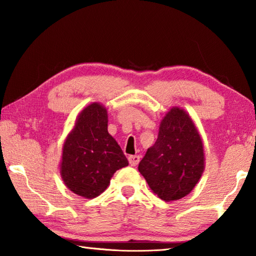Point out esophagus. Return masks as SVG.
<instances>
[{
  "mask_svg": "<svg viewBox=\"0 0 256 256\" xmlns=\"http://www.w3.org/2000/svg\"><path fill=\"white\" fill-rule=\"evenodd\" d=\"M140 162V157L138 156H130L128 157V162L131 166H136V164Z\"/></svg>",
  "mask_w": 256,
  "mask_h": 256,
  "instance_id": "34e87169",
  "label": "esophagus"
}]
</instances>
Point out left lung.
<instances>
[{
    "label": "left lung",
    "instance_id": "1",
    "mask_svg": "<svg viewBox=\"0 0 256 256\" xmlns=\"http://www.w3.org/2000/svg\"><path fill=\"white\" fill-rule=\"evenodd\" d=\"M138 172L164 201L184 198L204 170L203 144L196 125L178 107L162 120L158 138L138 164Z\"/></svg>",
    "mask_w": 256,
    "mask_h": 256
}]
</instances>
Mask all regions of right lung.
Returning <instances> with one entry per match:
<instances>
[{
	"label": "right lung",
	"mask_w": 256,
	"mask_h": 256,
	"mask_svg": "<svg viewBox=\"0 0 256 256\" xmlns=\"http://www.w3.org/2000/svg\"><path fill=\"white\" fill-rule=\"evenodd\" d=\"M107 123L106 108L92 104L78 116L63 146L60 176L73 193L86 198L102 194L114 172L128 164Z\"/></svg>",
	"instance_id": "add662e5"
}]
</instances>
